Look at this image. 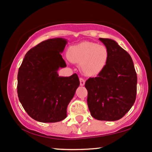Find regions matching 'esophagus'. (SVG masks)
Segmentation results:
<instances>
[{
    "label": "esophagus",
    "instance_id": "obj_1",
    "mask_svg": "<svg viewBox=\"0 0 152 152\" xmlns=\"http://www.w3.org/2000/svg\"><path fill=\"white\" fill-rule=\"evenodd\" d=\"M79 80H80V85H81V86H84L85 84V80L81 77L79 78Z\"/></svg>",
    "mask_w": 152,
    "mask_h": 152
}]
</instances>
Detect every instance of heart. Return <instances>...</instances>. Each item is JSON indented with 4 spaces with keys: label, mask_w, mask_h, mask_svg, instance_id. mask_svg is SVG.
<instances>
[{
    "label": "heart",
    "mask_w": 152,
    "mask_h": 152,
    "mask_svg": "<svg viewBox=\"0 0 152 152\" xmlns=\"http://www.w3.org/2000/svg\"><path fill=\"white\" fill-rule=\"evenodd\" d=\"M68 58L72 62L80 64V69L85 75L94 76L105 68L109 59V51L103 45L82 42L70 47Z\"/></svg>",
    "instance_id": "b5f03b06"
}]
</instances>
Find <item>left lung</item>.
<instances>
[{
  "label": "left lung",
  "mask_w": 152,
  "mask_h": 152,
  "mask_svg": "<svg viewBox=\"0 0 152 152\" xmlns=\"http://www.w3.org/2000/svg\"><path fill=\"white\" fill-rule=\"evenodd\" d=\"M109 51L105 68L85 83L91 115L99 121L122 118L134 104L137 75L131 56L111 39L99 38Z\"/></svg>",
  "instance_id": "obj_1"
}]
</instances>
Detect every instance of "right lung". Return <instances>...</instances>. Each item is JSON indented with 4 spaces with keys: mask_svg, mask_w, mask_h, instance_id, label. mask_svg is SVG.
<instances>
[{
    "mask_svg": "<svg viewBox=\"0 0 152 152\" xmlns=\"http://www.w3.org/2000/svg\"><path fill=\"white\" fill-rule=\"evenodd\" d=\"M67 44L63 38L47 39L30 49L19 68L17 93L27 114L37 121L56 123L67 116V107L80 81L74 73L59 76L66 63L61 53Z\"/></svg>",
    "mask_w": 152,
    "mask_h": 152,
    "instance_id": "add662e5",
    "label": "right lung"
}]
</instances>
